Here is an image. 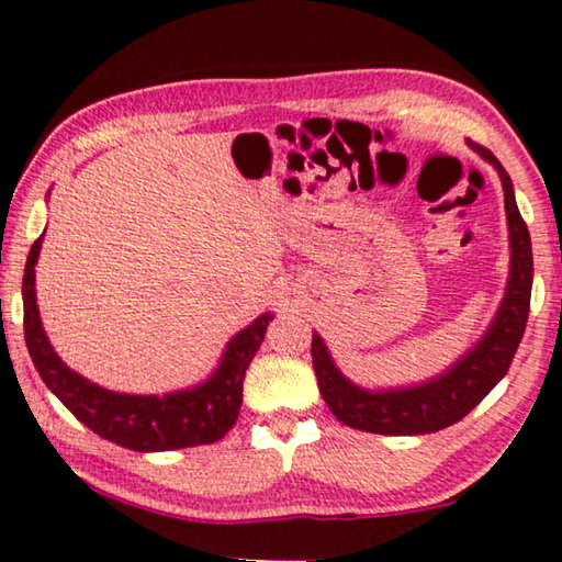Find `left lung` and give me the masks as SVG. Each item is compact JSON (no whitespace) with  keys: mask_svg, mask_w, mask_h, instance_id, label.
Returning a JSON list of instances; mask_svg holds the SVG:
<instances>
[{"mask_svg":"<svg viewBox=\"0 0 562 562\" xmlns=\"http://www.w3.org/2000/svg\"><path fill=\"white\" fill-rule=\"evenodd\" d=\"M471 148L498 170L503 195H506L510 272L501 307L486 335L475 341L459 361H453L443 374L422 384L379 389V392H369V389L349 382L331 361L327 345L315 331L312 335V367H315L319 394L327 402L329 412L351 429L384 436H416L446 429V426L461 422L465 414L483 402V396L506 376L510 361L516 357L530 312V233L520 217L506 168L488 148L479 144Z\"/></svg>","mask_w":562,"mask_h":562,"instance_id":"1","label":"left lung"}]
</instances>
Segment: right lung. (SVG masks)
Instances as JSON below:
<instances>
[{
    "label": "right lung",
    "instance_id": "right-lung-1",
    "mask_svg": "<svg viewBox=\"0 0 562 562\" xmlns=\"http://www.w3.org/2000/svg\"><path fill=\"white\" fill-rule=\"evenodd\" d=\"M42 240L44 235L32 245L22 280L24 339L36 372L52 394L93 434L131 451H173L223 439L240 414L245 369L262 345L272 322L270 312L227 341L221 364L203 384L146 396L109 392L66 367L46 339L34 290V265L40 260Z\"/></svg>",
    "mask_w": 562,
    "mask_h": 562
}]
</instances>
